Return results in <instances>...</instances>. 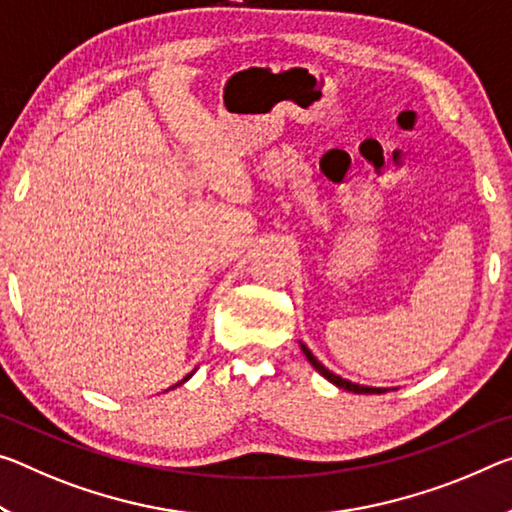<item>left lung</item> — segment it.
<instances>
[{"instance_id": "obj_1", "label": "left lung", "mask_w": 512, "mask_h": 512, "mask_svg": "<svg viewBox=\"0 0 512 512\" xmlns=\"http://www.w3.org/2000/svg\"><path fill=\"white\" fill-rule=\"evenodd\" d=\"M300 351L305 353V358L310 360L312 367H314L316 371H319L323 378H328L330 383H332V385H337L339 389H346V392H353V394H383V392H387V389H383V387H367V385H358V383H351V380H344V378L335 376V373H332L330 369L323 367V364L314 358L312 351H310V348H307L305 344H300Z\"/></svg>"}]
</instances>
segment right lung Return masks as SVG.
<instances>
[{
    "label": "right lung",
    "instance_id": "obj_1",
    "mask_svg": "<svg viewBox=\"0 0 512 512\" xmlns=\"http://www.w3.org/2000/svg\"><path fill=\"white\" fill-rule=\"evenodd\" d=\"M191 376H193V373H189V376H186V378H182V380H180V383H175L173 387H180V385H182V383H186V380H189Z\"/></svg>",
    "mask_w": 512,
    "mask_h": 512
}]
</instances>
